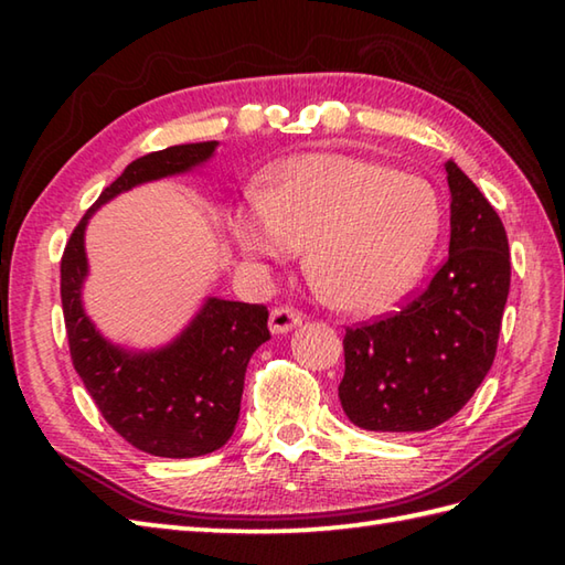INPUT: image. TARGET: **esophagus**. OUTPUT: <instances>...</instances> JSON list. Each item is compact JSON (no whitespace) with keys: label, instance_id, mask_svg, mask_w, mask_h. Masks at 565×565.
Returning a JSON list of instances; mask_svg holds the SVG:
<instances>
[{"label":"esophagus","instance_id":"esophagus-1","mask_svg":"<svg viewBox=\"0 0 565 565\" xmlns=\"http://www.w3.org/2000/svg\"><path fill=\"white\" fill-rule=\"evenodd\" d=\"M301 322H303V316L298 313V310L286 308V306L274 308L271 313H269V330H271L274 334L289 332V330H294L296 326H301Z\"/></svg>","mask_w":565,"mask_h":565}]
</instances>
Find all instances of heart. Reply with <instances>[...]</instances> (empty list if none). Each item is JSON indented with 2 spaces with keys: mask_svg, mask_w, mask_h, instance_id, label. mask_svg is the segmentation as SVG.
Instances as JSON below:
<instances>
[{
  "mask_svg": "<svg viewBox=\"0 0 565 565\" xmlns=\"http://www.w3.org/2000/svg\"><path fill=\"white\" fill-rule=\"evenodd\" d=\"M425 179L350 154H296L262 194L239 199L227 227L249 262H286L308 243L306 267L330 303L381 310L411 289L439 233Z\"/></svg>",
  "mask_w": 565,
  "mask_h": 565,
  "instance_id": "obj_1",
  "label": "heart"
}]
</instances>
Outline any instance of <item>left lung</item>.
<instances>
[{"instance_id":"8db88e82","label":"left lung","mask_w":565,"mask_h":565,"mask_svg":"<svg viewBox=\"0 0 565 565\" xmlns=\"http://www.w3.org/2000/svg\"><path fill=\"white\" fill-rule=\"evenodd\" d=\"M449 257L398 313L347 328L340 403L356 427L425 431L471 401L493 366L510 294L500 215L456 162Z\"/></svg>"}]
</instances>
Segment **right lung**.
I'll list each match as a JSON object with an SVG mask.
<instances>
[{"mask_svg":"<svg viewBox=\"0 0 565 565\" xmlns=\"http://www.w3.org/2000/svg\"><path fill=\"white\" fill-rule=\"evenodd\" d=\"M218 142H186L130 162L72 231L60 262V298L70 356L84 388L118 435L136 449L191 459L233 437L249 356L269 340L267 306L206 298L182 334L150 352L124 350L94 328L82 306L87 279L84 231L99 206L154 179L184 174L213 158Z\"/></svg>","mask_w":565,"mask_h":565,"instance_id":"obj_1","label":"right lung"}]
</instances>
